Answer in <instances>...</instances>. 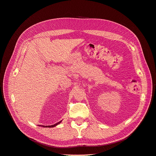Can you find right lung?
<instances>
[{"mask_svg":"<svg viewBox=\"0 0 156 156\" xmlns=\"http://www.w3.org/2000/svg\"><path fill=\"white\" fill-rule=\"evenodd\" d=\"M61 121H59V122H57V123H55V124H54V125H50V126H44V125H40V126H42V127H45V128H53V127H55V126H57V125H59V124H60L61 122Z\"/></svg>","mask_w":156,"mask_h":156,"instance_id":"right-lung-1","label":"right lung"}]
</instances>
